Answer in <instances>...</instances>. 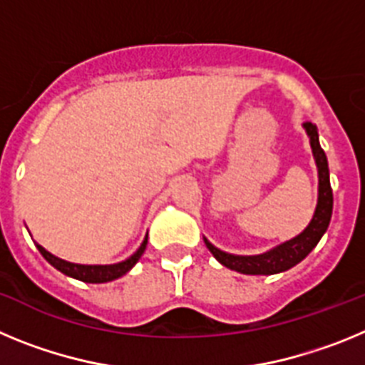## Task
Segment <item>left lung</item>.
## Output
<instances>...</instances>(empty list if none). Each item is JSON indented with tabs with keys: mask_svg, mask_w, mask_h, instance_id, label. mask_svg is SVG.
I'll return each instance as SVG.
<instances>
[{
	"mask_svg": "<svg viewBox=\"0 0 365 365\" xmlns=\"http://www.w3.org/2000/svg\"><path fill=\"white\" fill-rule=\"evenodd\" d=\"M303 128L307 130L309 138H311V148L312 153H314L316 166H318V177H320L318 205H316L312 221L309 222V227L302 234L296 235L294 240L287 241V243L279 245V247L272 248L265 254H259V256H234V254L222 252L205 240L208 250L227 269L241 274H278L283 270H289L311 254L312 248L318 245L322 235L327 230L331 215H333V188H331V180H329L327 157H325V151L322 150L320 143H318L316 125L312 122H305Z\"/></svg>",
	"mask_w": 365,
	"mask_h": 365,
	"instance_id": "1",
	"label": "left lung"
}]
</instances>
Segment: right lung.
I'll list each match as a JSON object with an SVG mask.
<instances>
[{"instance_id":"1","label":"right lung","mask_w":365,"mask_h":365,"mask_svg":"<svg viewBox=\"0 0 365 365\" xmlns=\"http://www.w3.org/2000/svg\"><path fill=\"white\" fill-rule=\"evenodd\" d=\"M146 245H148V235L146 240L143 241L140 248H138L137 252L130 257V259L122 261V263H117V265H76V263H69V261H63L60 257L53 256L51 252H47L43 247L36 245L38 250H40L41 256L45 259L49 261L51 265L54 269H58L60 272H63L66 276H71L74 279H80V282H86V283H106V282H113V279L120 278L124 276L128 270H131L135 267L140 256L144 254L146 250Z\"/></svg>"}]
</instances>
